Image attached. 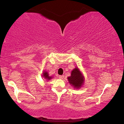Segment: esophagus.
Instances as JSON below:
<instances>
[{"mask_svg":"<svg viewBox=\"0 0 124 124\" xmlns=\"http://www.w3.org/2000/svg\"><path fill=\"white\" fill-rule=\"evenodd\" d=\"M58 78L60 79H63L64 78V75H59L58 76Z\"/></svg>","mask_w":124,"mask_h":124,"instance_id":"obj_1","label":"esophagus"}]
</instances>
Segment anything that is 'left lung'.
I'll return each mask as SVG.
<instances>
[{
    "instance_id": "1",
    "label": "left lung",
    "mask_w": 124,
    "mask_h": 124,
    "mask_svg": "<svg viewBox=\"0 0 124 124\" xmlns=\"http://www.w3.org/2000/svg\"><path fill=\"white\" fill-rule=\"evenodd\" d=\"M70 84L73 87L79 89L80 88L84 82V77L78 68H75L71 72V75L68 77Z\"/></svg>"
}]
</instances>
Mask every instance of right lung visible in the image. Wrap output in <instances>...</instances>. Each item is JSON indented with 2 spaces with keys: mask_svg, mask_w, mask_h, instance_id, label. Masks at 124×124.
I'll list each match as a JSON object with an SVG mask.
<instances>
[{
  "mask_svg": "<svg viewBox=\"0 0 124 124\" xmlns=\"http://www.w3.org/2000/svg\"><path fill=\"white\" fill-rule=\"evenodd\" d=\"M43 77H44V78L45 79L47 80H49L52 79V77H50L49 76V74H48V73L47 72H43Z\"/></svg>",
  "mask_w": 124,
  "mask_h": 124,
  "instance_id": "obj_1",
  "label": "right lung"
}]
</instances>
